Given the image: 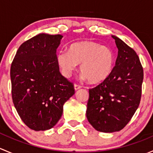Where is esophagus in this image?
Segmentation results:
<instances>
[{"label":"esophagus","mask_w":153,"mask_h":153,"mask_svg":"<svg viewBox=\"0 0 153 153\" xmlns=\"http://www.w3.org/2000/svg\"><path fill=\"white\" fill-rule=\"evenodd\" d=\"M81 86L78 85V84H75V85H74V89H75V90H78V89H81Z\"/></svg>","instance_id":"obj_1"}]
</instances>
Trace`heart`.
Segmentation results:
<instances>
[{
  "label": "heart",
  "instance_id": "1",
  "mask_svg": "<svg viewBox=\"0 0 153 153\" xmlns=\"http://www.w3.org/2000/svg\"><path fill=\"white\" fill-rule=\"evenodd\" d=\"M56 61L65 78H69L80 64L81 77L96 84L104 81L112 73L115 54L109 47L95 41H82L71 44L69 51H59Z\"/></svg>",
  "mask_w": 153,
  "mask_h": 153
}]
</instances>
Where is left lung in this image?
Listing matches in <instances>:
<instances>
[{"label":"left lung","instance_id":"8db88e82","mask_svg":"<svg viewBox=\"0 0 153 153\" xmlns=\"http://www.w3.org/2000/svg\"><path fill=\"white\" fill-rule=\"evenodd\" d=\"M118 58L112 73L89 90L86 118L97 131L114 132L128 124L139 106L143 68L136 52L115 35Z\"/></svg>","mask_w":153,"mask_h":153}]
</instances>
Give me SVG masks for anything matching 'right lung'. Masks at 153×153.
Segmentation results:
<instances>
[{"instance_id": "right-lung-1", "label": "right lung", "mask_w": 153, "mask_h": 153, "mask_svg": "<svg viewBox=\"0 0 153 153\" xmlns=\"http://www.w3.org/2000/svg\"><path fill=\"white\" fill-rule=\"evenodd\" d=\"M63 35L40 33L23 43L11 65L14 106L24 123L35 131L50 129L75 94L59 71L56 49Z\"/></svg>"}]
</instances>
